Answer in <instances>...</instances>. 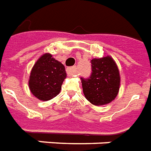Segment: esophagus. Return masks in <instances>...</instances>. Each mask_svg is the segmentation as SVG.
<instances>
[{
    "instance_id": "obj_1",
    "label": "esophagus",
    "mask_w": 151,
    "mask_h": 151,
    "mask_svg": "<svg viewBox=\"0 0 151 151\" xmlns=\"http://www.w3.org/2000/svg\"><path fill=\"white\" fill-rule=\"evenodd\" d=\"M67 73L70 76H77L78 74V70L75 66L70 67L67 69Z\"/></svg>"
}]
</instances>
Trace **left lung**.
Wrapping results in <instances>:
<instances>
[{"label":"left lung","instance_id":"left-lung-1","mask_svg":"<svg viewBox=\"0 0 151 151\" xmlns=\"http://www.w3.org/2000/svg\"><path fill=\"white\" fill-rule=\"evenodd\" d=\"M91 64L90 78H81L85 97L95 106L110 103L117 97L120 86L119 70L115 61L107 56L92 59Z\"/></svg>","mask_w":151,"mask_h":151}]
</instances>
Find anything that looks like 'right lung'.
<instances>
[{"instance_id": "obj_1", "label": "right lung", "mask_w": 151, "mask_h": 151, "mask_svg": "<svg viewBox=\"0 0 151 151\" xmlns=\"http://www.w3.org/2000/svg\"><path fill=\"white\" fill-rule=\"evenodd\" d=\"M65 78L64 65L50 53H45L36 61L31 70L29 87L39 100L49 101L60 93Z\"/></svg>"}]
</instances>
